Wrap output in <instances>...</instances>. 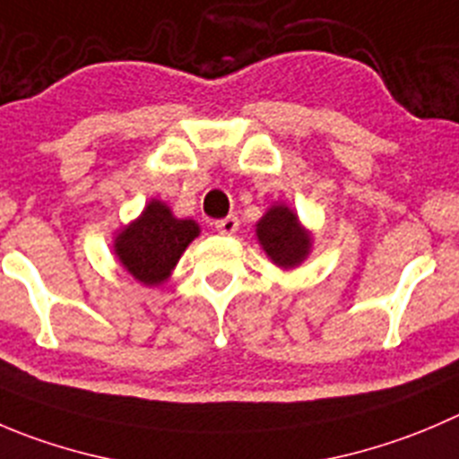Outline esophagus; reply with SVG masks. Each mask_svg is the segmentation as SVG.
I'll return each instance as SVG.
<instances>
[{
	"label": "esophagus",
	"mask_w": 459,
	"mask_h": 459,
	"mask_svg": "<svg viewBox=\"0 0 459 459\" xmlns=\"http://www.w3.org/2000/svg\"><path fill=\"white\" fill-rule=\"evenodd\" d=\"M216 232L221 234H237L238 232V218L237 216H227V218H221V221H216Z\"/></svg>",
	"instance_id": "34e87169"
}]
</instances>
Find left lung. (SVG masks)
Masks as SVG:
<instances>
[{
  "label": "left lung",
  "mask_w": 459,
  "mask_h": 459,
  "mask_svg": "<svg viewBox=\"0 0 459 459\" xmlns=\"http://www.w3.org/2000/svg\"><path fill=\"white\" fill-rule=\"evenodd\" d=\"M256 238L274 265L288 270L302 264L311 252V232L286 204H273L256 222Z\"/></svg>",
  "instance_id": "obj_1"
}]
</instances>
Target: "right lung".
<instances>
[{
	"label": "right lung",
	"mask_w": 459,
	"mask_h": 459,
	"mask_svg": "<svg viewBox=\"0 0 459 459\" xmlns=\"http://www.w3.org/2000/svg\"><path fill=\"white\" fill-rule=\"evenodd\" d=\"M198 234V222L176 218L161 200H151L137 221L119 230L115 255L143 286H160L171 277L182 252Z\"/></svg>",
	"instance_id": "obj_1"
}]
</instances>
